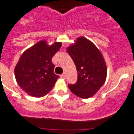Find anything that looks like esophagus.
I'll return each instance as SVG.
<instances>
[{
  "mask_svg": "<svg viewBox=\"0 0 134 134\" xmlns=\"http://www.w3.org/2000/svg\"><path fill=\"white\" fill-rule=\"evenodd\" d=\"M60 77H61V78H63V79H65L66 78L65 73H63V74L61 75H60Z\"/></svg>",
  "mask_w": 134,
  "mask_h": 134,
  "instance_id": "34e87169",
  "label": "esophagus"
}]
</instances>
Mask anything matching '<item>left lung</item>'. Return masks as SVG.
Masks as SVG:
<instances>
[{
  "instance_id": "obj_1",
  "label": "left lung",
  "mask_w": 134,
  "mask_h": 134,
  "mask_svg": "<svg viewBox=\"0 0 134 134\" xmlns=\"http://www.w3.org/2000/svg\"><path fill=\"white\" fill-rule=\"evenodd\" d=\"M67 53L74 61L78 76L75 84L68 85L69 88L80 98L92 97L107 78V65L100 52L91 41L81 37L67 47Z\"/></svg>"
}]
</instances>
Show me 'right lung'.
Here are the masks:
<instances>
[{
    "instance_id": "add662e5",
    "label": "right lung",
    "mask_w": 134,
    "mask_h": 134,
    "mask_svg": "<svg viewBox=\"0 0 134 134\" xmlns=\"http://www.w3.org/2000/svg\"><path fill=\"white\" fill-rule=\"evenodd\" d=\"M61 47V42L48 46L41 41L21 55L14 69L18 85L29 95L42 97L53 88L59 76L54 73L52 57Z\"/></svg>"
}]
</instances>
